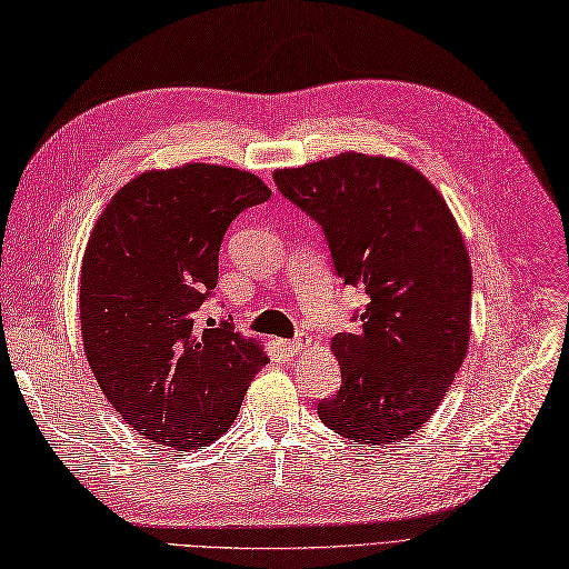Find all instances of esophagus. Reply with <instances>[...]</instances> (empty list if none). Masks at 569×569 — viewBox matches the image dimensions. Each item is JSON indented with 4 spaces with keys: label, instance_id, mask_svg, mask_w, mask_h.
Segmentation results:
<instances>
[{
    "label": "esophagus",
    "instance_id": "1",
    "mask_svg": "<svg viewBox=\"0 0 569 569\" xmlns=\"http://www.w3.org/2000/svg\"><path fill=\"white\" fill-rule=\"evenodd\" d=\"M307 345H309V340L303 338V336H299V338H295V340H284L282 348L289 350V352H301L303 348H307Z\"/></svg>",
    "mask_w": 569,
    "mask_h": 569
}]
</instances>
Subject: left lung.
Segmentation results:
<instances>
[{
  "mask_svg": "<svg viewBox=\"0 0 569 569\" xmlns=\"http://www.w3.org/2000/svg\"><path fill=\"white\" fill-rule=\"evenodd\" d=\"M272 178L321 224L342 282L369 297L359 330L330 340L342 383L318 418L369 447L406 439L432 418L468 350L473 272L459 224L398 159L342 151Z\"/></svg>",
  "mask_w": 569,
  "mask_h": 569,
  "instance_id": "1",
  "label": "left lung"
}]
</instances>
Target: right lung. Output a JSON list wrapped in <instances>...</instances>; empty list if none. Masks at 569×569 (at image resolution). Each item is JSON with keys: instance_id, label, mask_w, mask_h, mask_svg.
I'll return each instance as SVG.
<instances>
[{"instance_id": "add662e5", "label": "right lung", "mask_w": 569, "mask_h": 569, "mask_svg": "<svg viewBox=\"0 0 569 569\" xmlns=\"http://www.w3.org/2000/svg\"><path fill=\"white\" fill-rule=\"evenodd\" d=\"M272 196L248 171L214 163L147 171L106 204L79 284L89 367L120 418L178 451L212 445L237 420L268 357L229 321L198 326L219 248L246 207Z\"/></svg>"}]
</instances>
